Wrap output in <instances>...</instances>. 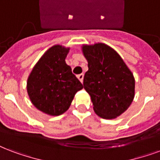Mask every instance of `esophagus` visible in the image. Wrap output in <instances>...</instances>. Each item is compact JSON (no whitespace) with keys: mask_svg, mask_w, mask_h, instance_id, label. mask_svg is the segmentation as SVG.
Segmentation results:
<instances>
[{"mask_svg":"<svg viewBox=\"0 0 160 160\" xmlns=\"http://www.w3.org/2000/svg\"><path fill=\"white\" fill-rule=\"evenodd\" d=\"M77 77H78V79L80 80V82L82 83L83 82V79H84V75H83V74H80V75H78Z\"/></svg>","mask_w":160,"mask_h":160,"instance_id":"1","label":"esophagus"}]
</instances>
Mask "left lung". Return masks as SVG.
I'll use <instances>...</instances> for the list:
<instances>
[{
    "label": "left lung",
    "instance_id": "8db88e82",
    "mask_svg": "<svg viewBox=\"0 0 160 160\" xmlns=\"http://www.w3.org/2000/svg\"><path fill=\"white\" fill-rule=\"evenodd\" d=\"M88 62L84 88L91 96L95 112L104 119H114L126 111L135 96V80L121 56L108 45H82Z\"/></svg>",
    "mask_w": 160,
    "mask_h": 160
}]
</instances>
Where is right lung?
<instances>
[{"mask_svg": "<svg viewBox=\"0 0 160 160\" xmlns=\"http://www.w3.org/2000/svg\"><path fill=\"white\" fill-rule=\"evenodd\" d=\"M69 48L53 45L34 65L27 82L29 99L37 109L59 116L71 105L76 92L83 89L80 80L65 63Z\"/></svg>", "mask_w": 160, "mask_h": 160, "instance_id": "1", "label": "right lung"}]
</instances>
